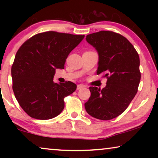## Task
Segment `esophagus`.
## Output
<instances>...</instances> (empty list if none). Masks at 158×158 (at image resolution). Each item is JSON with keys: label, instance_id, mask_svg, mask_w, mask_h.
<instances>
[{"label": "esophagus", "instance_id": "34e87169", "mask_svg": "<svg viewBox=\"0 0 158 158\" xmlns=\"http://www.w3.org/2000/svg\"><path fill=\"white\" fill-rule=\"evenodd\" d=\"M85 87V86L84 85H82V84H81V85H77V90H81V89H82V88H83Z\"/></svg>", "mask_w": 158, "mask_h": 158}]
</instances>
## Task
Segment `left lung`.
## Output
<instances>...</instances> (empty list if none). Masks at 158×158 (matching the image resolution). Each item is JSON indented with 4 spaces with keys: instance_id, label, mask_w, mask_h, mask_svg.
Wrapping results in <instances>:
<instances>
[{
    "instance_id": "left-lung-1",
    "label": "left lung",
    "mask_w": 158,
    "mask_h": 158,
    "mask_svg": "<svg viewBox=\"0 0 158 158\" xmlns=\"http://www.w3.org/2000/svg\"><path fill=\"white\" fill-rule=\"evenodd\" d=\"M85 40L98 52L97 74L107 78L102 90L89 88L85 110L98 119H112L127 109L137 94L141 78L139 55L127 39L113 31L88 34Z\"/></svg>"
}]
</instances>
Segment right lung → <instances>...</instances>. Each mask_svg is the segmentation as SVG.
Masks as SVG:
<instances>
[{
	"label": "right lung",
	"instance_id": "obj_1",
	"mask_svg": "<svg viewBox=\"0 0 158 158\" xmlns=\"http://www.w3.org/2000/svg\"><path fill=\"white\" fill-rule=\"evenodd\" d=\"M84 35L47 31L37 34L21 45L11 68L13 90L28 115L40 120L59 115L64 98L76 90L70 81H53L56 69H63L66 59Z\"/></svg>",
	"mask_w": 158,
	"mask_h": 158
}]
</instances>
